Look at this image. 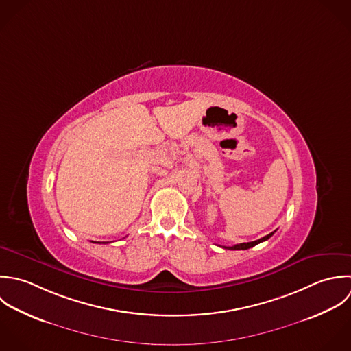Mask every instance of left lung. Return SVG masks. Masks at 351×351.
Here are the masks:
<instances>
[{
    "label": "left lung",
    "instance_id": "8db88e82",
    "mask_svg": "<svg viewBox=\"0 0 351 351\" xmlns=\"http://www.w3.org/2000/svg\"><path fill=\"white\" fill-rule=\"evenodd\" d=\"M272 234L274 233H269L268 235H265V237L257 239V241L242 242V243H237V245H233V246H223V247H225V249H232V250H245V249H249V247H252V246H254V245H257V243H260V242H263V241H267Z\"/></svg>",
    "mask_w": 351,
    "mask_h": 351
}]
</instances>
